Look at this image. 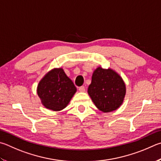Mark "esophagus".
Instances as JSON below:
<instances>
[{"label":"esophagus","instance_id":"34e87169","mask_svg":"<svg viewBox=\"0 0 161 161\" xmlns=\"http://www.w3.org/2000/svg\"><path fill=\"white\" fill-rule=\"evenodd\" d=\"M79 91H80V92H85V87H84V86H80V88H79Z\"/></svg>","mask_w":161,"mask_h":161}]
</instances>
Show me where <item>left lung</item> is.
Wrapping results in <instances>:
<instances>
[{
	"label": "left lung",
	"mask_w": 161,
	"mask_h": 161,
	"mask_svg": "<svg viewBox=\"0 0 161 161\" xmlns=\"http://www.w3.org/2000/svg\"><path fill=\"white\" fill-rule=\"evenodd\" d=\"M88 93L98 110L110 113L122 106L126 95V85L114 69L99 66L93 72Z\"/></svg>",
	"instance_id": "1"
}]
</instances>
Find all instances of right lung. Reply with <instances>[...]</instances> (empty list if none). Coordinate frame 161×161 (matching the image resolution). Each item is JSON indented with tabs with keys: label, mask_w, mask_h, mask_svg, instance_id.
I'll return each instance as SVG.
<instances>
[{
	"label": "right lung",
	"mask_w": 161,
	"mask_h": 161,
	"mask_svg": "<svg viewBox=\"0 0 161 161\" xmlns=\"http://www.w3.org/2000/svg\"><path fill=\"white\" fill-rule=\"evenodd\" d=\"M37 94L46 108L60 111L65 108L77 92L74 83L63 68H53L40 80Z\"/></svg>",
	"instance_id": "right-lung-1"
}]
</instances>
